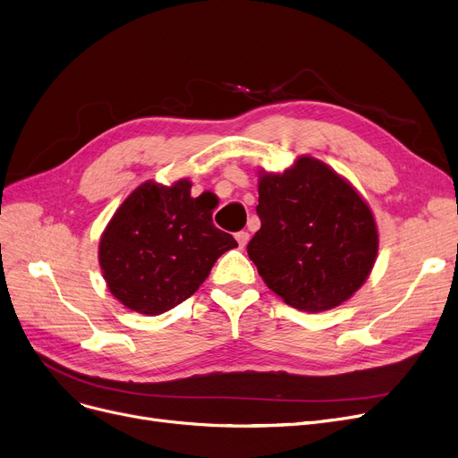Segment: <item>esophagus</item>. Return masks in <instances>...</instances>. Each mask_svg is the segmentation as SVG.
Masks as SVG:
<instances>
[{"label":"esophagus","mask_w":458,"mask_h":458,"mask_svg":"<svg viewBox=\"0 0 458 458\" xmlns=\"http://www.w3.org/2000/svg\"><path fill=\"white\" fill-rule=\"evenodd\" d=\"M235 242H237V245H240V249H245L249 243V232H237Z\"/></svg>","instance_id":"esophagus-1"}]
</instances>
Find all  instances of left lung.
Returning a JSON list of instances; mask_svg holds the SVG:
<instances>
[{
	"label": "left lung",
	"mask_w": 458,
	"mask_h": 458,
	"mask_svg": "<svg viewBox=\"0 0 458 458\" xmlns=\"http://www.w3.org/2000/svg\"><path fill=\"white\" fill-rule=\"evenodd\" d=\"M260 230L249 258L284 303L320 312L346 301L374 266L377 230L363 198L339 174L300 157L284 174L258 183Z\"/></svg>",
	"instance_id": "8db88e82"
}]
</instances>
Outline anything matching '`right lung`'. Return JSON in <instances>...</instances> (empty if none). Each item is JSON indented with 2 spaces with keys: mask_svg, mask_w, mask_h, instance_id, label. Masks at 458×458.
Masks as SVG:
<instances>
[{
  "mask_svg": "<svg viewBox=\"0 0 458 458\" xmlns=\"http://www.w3.org/2000/svg\"><path fill=\"white\" fill-rule=\"evenodd\" d=\"M211 215L213 206L204 194L192 198L187 180L138 187L114 213L98 245V264L115 300L149 316L189 300L216 258L237 247Z\"/></svg>",
  "mask_w": 458,
  "mask_h": 458,
  "instance_id": "1",
  "label": "right lung"
}]
</instances>
